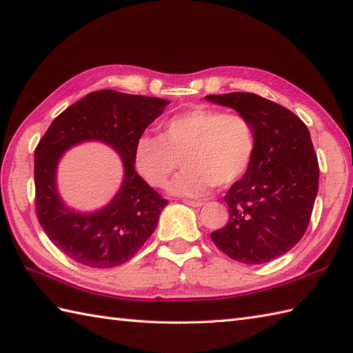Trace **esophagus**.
I'll use <instances>...</instances> for the list:
<instances>
[{
  "label": "esophagus",
  "mask_w": 353,
  "mask_h": 353,
  "mask_svg": "<svg viewBox=\"0 0 353 353\" xmlns=\"http://www.w3.org/2000/svg\"><path fill=\"white\" fill-rule=\"evenodd\" d=\"M183 203L185 204H188V206H191V208H201L203 206V201H200V200H183Z\"/></svg>",
  "instance_id": "obj_1"
}]
</instances>
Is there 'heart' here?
I'll return each instance as SVG.
<instances>
[{"instance_id":"obj_1","label":"heart","mask_w":353,"mask_h":353,"mask_svg":"<svg viewBox=\"0 0 353 353\" xmlns=\"http://www.w3.org/2000/svg\"><path fill=\"white\" fill-rule=\"evenodd\" d=\"M256 152V132L242 114L194 106L170 117L161 135H141L134 163L149 185L162 188L177 168L168 191L183 196L208 195L215 185L228 188L247 173Z\"/></svg>"}]
</instances>
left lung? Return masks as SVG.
Instances as JSON below:
<instances>
[{"instance_id": "left-lung-1", "label": "left lung", "mask_w": 353, "mask_h": 353, "mask_svg": "<svg viewBox=\"0 0 353 353\" xmlns=\"http://www.w3.org/2000/svg\"><path fill=\"white\" fill-rule=\"evenodd\" d=\"M204 99L234 108L256 132L248 171L224 195L230 219L210 237L236 261L268 263L290 251L310 224L319 162L308 128L290 110L254 93Z\"/></svg>"}]
</instances>
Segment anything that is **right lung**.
Returning <instances> with one entry per match:
<instances>
[{"instance_id":"right-lung-1","label":"right lung","mask_w":353,"mask_h":353,"mask_svg":"<svg viewBox=\"0 0 353 353\" xmlns=\"http://www.w3.org/2000/svg\"><path fill=\"white\" fill-rule=\"evenodd\" d=\"M165 105L168 102L159 97L99 90L64 110L39 141L34 150L36 215L51 242L72 260L96 269L120 266L154 232L168 201L138 176L134 145ZM87 139L110 143L125 165L118 195L108 207L88 216L65 208L54 188L62 152Z\"/></svg>"}]
</instances>
